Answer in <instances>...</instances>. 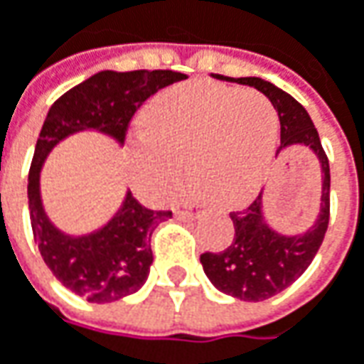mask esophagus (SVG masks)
I'll return each instance as SVG.
<instances>
[{"label":"esophagus","instance_id":"esophagus-1","mask_svg":"<svg viewBox=\"0 0 364 364\" xmlns=\"http://www.w3.org/2000/svg\"><path fill=\"white\" fill-rule=\"evenodd\" d=\"M177 215H179V218H183V220H189L193 213L189 212V210H177Z\"/></svg>","mask_w":364,"mask_h":364}]
</instances>
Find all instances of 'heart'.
I'll return each mask as SVG.
<instances>
[{"label": "heart", "mask_w": 364, "mask_h": 364, "mask_svg": "<svg viewBox=\"0 0 364 364\" xmlns=\"http://www.w3.org/2000/svg\"><path fill=\"white\" fill-rule=\"evenodd\" d=\"M146 128L136 152V179L146 193L175 196L187 161L201 196L232 205L255 193L271 163L279 116L259 91L187 83L151 103Z\"/></svg>", "instance_id": "b5f03b06"}]
</instances>
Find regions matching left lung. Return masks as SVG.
<instances>
[{"instance_id": "left-lung-1", "label": "left lung", "mask_w": 364, "mask_h": 364, "mask_svg": "<svg viewBox=\"0 0 364 364\" xmlns=\"http://www.w3.org/2000/svg\"><path fill=\"white\" fill-rule=\"evenodd\" d=\"M215 77L250 85L264 93L275 105L281 122L279 149L291 144L308 146L322 166V210L316 224L306 234L283 236L269 228L262 218V196H259L250 205L230 212L234 222L232 245L220 252H203L199 257L205 275L220 291L245 301H262L287 289L293 281L304 275L322 246L330 222V163L306 107L295 102L289 93L261 77Z\"/></svg>"}]
</instances>
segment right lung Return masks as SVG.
Masks as SVG:
<instances>
[{
  "mask_svg": "<svg viewBox=\"0 0 364 364\" xmlns=\"http://www.w3.org/2000/svg\"><path fill=\"white\" fill-rule=\"evenodd\" d=\"M187 75L177 71H102L63 93L42 124L28 173V208L34 242L50 273L91 304H109L136 293L151 273V236L171 218L168 210H149L128 191L124 205L107 226L71 238L50 224L40 201V168L46 154L65 136L100 130L124 142L138 107L159 89Z\"/></svg>",
  "mask_w": 364,
  "mask_h": 364,
  "instance_id": "add662e5",
  "label": "right lung"
}]
</instances>
